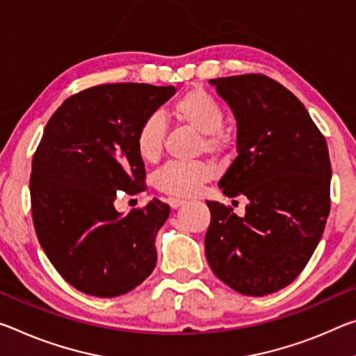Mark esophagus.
Here are the masks:
<instances>
[{
	"label": "esophagus",
	"instance_id": "1",
	"mask_svg": "<svg viewBox=\"0 0 356 356\" xmlns=\"http://www.w3.org/2000/svg\"><path fill=\"white\" fill-rule=\"evenodd\" d=\"M168 204L171 206V209H177L180 206L185 204L184 200H179V198H168Z\"/></svg>",
	"mask_w": 356,
	"mask_h": 356
}]
</instances>
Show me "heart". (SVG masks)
<instances>
[{"label":"heart","mask_w":356,"mask_h":356,"mask_svg":"<svg viewBox=\"0 0 356 356\" xmlns=\"http://www.w3.org/2000/svg\"><path fill=\"white\" fill-rule=\"evenodd\" d=\"M171 115L202 134V145L207 154L225 156L231 149V138L222 127L225 112L218 101L202 88H190L180 95L171 106ZM166 127L161 117H145L136 129L134 144L139 158L145 163H155L163 154ZM213 169L209 163H168L155 176L158 190L172 196L190 198L198 193L201 185L211 180Z\"/></svg>","instance_id":"obj_1"}]
</instances>
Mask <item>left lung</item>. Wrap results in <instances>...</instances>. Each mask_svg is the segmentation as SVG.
Listing matches in <instances>:
<instances>
[{
  "label": "left lung",
  "mask_w": 356,
  "mask_h": 356,
  "mask_svg": "<svg viewBox=\"0 0 356 356\" xmlns=\"http://www.w3.org/2000/svg\"><path fill=\"white\" fill-rule=\"evenodd\" d=\"M238 123V156L220 179L228 198L245 196V216L217 201L204 244L213 274L247 296L291 284L317 249L330 213L331 163L304 104L263 74L211 79Z\"/></svg>",
  "instance_id": "left-lung-1"
}]
</instances>
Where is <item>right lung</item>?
Listing matches in <instances>:
<instances>
[{
    "mask_svg": "<svg viewBox=\"0 0 356 356\" xmlns=\"http://www.w3.org/2000/svg\"><path fill=\"white\" fill-rule=\"evenodd\" d=\"M174 93L104 83L67 98L44 128L31 163L33 223L54 268L86 295H125L155 268V238L169 206L154 200L123 216L114 201L118 191L143 188L136 129Z\"/></svg>",
    "mask_w": 356,
    "mask_h": 356,
    "instance_id": "obj_1",
    "label": "right lung"
}]
</instances>
